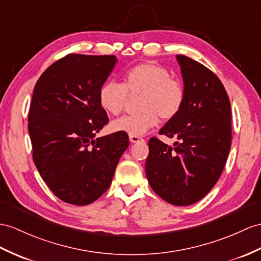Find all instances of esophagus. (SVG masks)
Segmentation results:
<instances>
[{"mask_svg":"<svg viewBox=\"0 0 261 261\" xmlns=\"http://www.w3.org/2000/svg\"><path fill=\"white\" fill-rule=\"evenodd\" d=\"M129 141L132 143H139V142H143L144 139L139 136H134V135H129Z\"/></svg>","mask_w":261,"mask_h":261,"instance_id":"34e87169","label":"esophagus"}]
</instances>
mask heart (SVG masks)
Instances as JSON below:
<instances>
[{
	"instance_id": "b5f03b06",
	"label": "heart",
	"mask_w": 261,
	"mask_h": 261,
	"mask_svg": "<svg viewBox=\"0 0 261 261\" xmlns=\"http://www.w3.org/2000/svg\"><path fill=\"white\" fill-rule=\"evenodd\" d=\"M137 92H143L139 103L142 112L113 120L112 130L141 136L160 123V116L164 120L174 118L185 100L181 83L170 77L166 67L148 62L129 68L123 84L105 82L98 92L99 106L111 115H118L125 109L128 93Z\"/></svg>"
}]
</instances>
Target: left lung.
Instances as JSON below:
<instances>
[{"label": "left lung", "instance_id": "left-lung-1", "mask_svg": "<svg viewBox=\"0 0 261 261\" xmlns=\"http://www.w3.org/2000/svg\"><path fill=\"white\" fill-rule=\"evenodd\" d=\"M185 100L160 130L176 138L168 146L149 139L146 176L152 190L175 206H188L211 192L225 167L231 146V110L227 92L211 69L177 55Z\"/></svg>", "mask_w": 261, "mask_h": 261}]
</instances>
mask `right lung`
Returning a JSON list of instances; mask_svg holds the SVG:
<instances>
[{"instance_id":"1","label":"right lung","mask_w":261,"mask_h":261,"mask_svg":"<svg viewBox=\"0 0 261 261\" xmlns=\"http://www.w3.org/2000/svg\"><path fill=\"white\" fill-rule=\"evenodd\" d=\"M116 62L114 55L68 54L35 84L29 112L33 161L48 188L67 204L98 199L129 145L124 132L95 138L109 123L98 92Z\"/></svg>"}]
</instances>
